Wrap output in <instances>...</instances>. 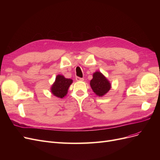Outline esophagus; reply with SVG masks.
I'll use <instances>...</instances> for the list:
<instances>
[{"label":"esophagus","mask_w":160,"mask_h":160,"mask_svg":"<svg viewBox=\"0 0 160 160\" xmlns=\"http://www.w3.org/2000/svg\"><path fill=\"white\" fill-rule=\"evenodd\" d=\"M75 79H76V81H83L84 80L83 78H81V77H76Z\"/></svg>","instance_id":"obj_1"}]
</instances>
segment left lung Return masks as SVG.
Wrapping results in <instances>:
<instances>
[{"label":"left lung","mask_w":160,"mask_h":160,"mask_svg":"<svg viewBox=\"0 0 160 160\" xmlns=\"http://www.w3.org/2000/svg\"><path fill=\"white\" fill-rule=\"evenodd\" d=\"M90 85L94 93L100 97L107 93L111 88L110 83L100 72H95L93 74Z\"/></svg>","instance_id":"left-lung-1"}]
</instances>
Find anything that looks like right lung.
Masks as SVG:
<instances>
[{"instance_id": "add662e5", "label": "right lung", "mask_w": 160, "mask_h": 160, "mask_svg": "<svg viewBox=\"0 0 160 160\" xmlns=\"http://www.w3.org/2000/svg\"><path fill=\"white\" fill-rule=\"evenodd\" d=\"M72 82V80L71 79H66L62 75H57L55 82L52 85V93L57 98H64L67 93V91Z\"/></svg>"}]
</instances>
